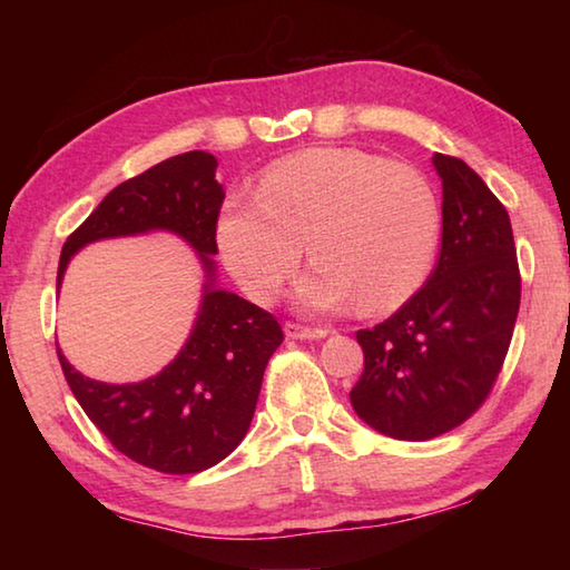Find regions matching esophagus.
I'll list each match as a JSON object with an SVG mask.
<instances>
[{"label": "esophagus", "instance_id": "1", "mask_svg": "<svg viewBox=\"0 0 570 570\" xmlns=\"http://www.w3.org/2000/svg\"><path fill=\"white\" fill-rule=\"evenodd\" d=\"M284 334L286 340H324L330 330H312V326H304V324H294V322H286L284 324Z\"/></svg>", "mask_w": 570, "mask_h": 570}]
</instances>
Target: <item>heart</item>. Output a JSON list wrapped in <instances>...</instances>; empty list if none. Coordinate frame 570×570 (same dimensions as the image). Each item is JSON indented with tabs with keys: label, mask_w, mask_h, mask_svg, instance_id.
Returning a JSON list of instances; mask_svg holds the SVG:
<instances>
[{
	"label": "heart",
	"mask_w": 570,
	"mask_h": 570,
	"mask_svg": "<svg viewBox=\"0 0 570 570\" xmlns=\"http://www.w3.org/2000/svg\"><path fill=\"white\" fill-rule=\"evenodd\" d=\"M304 240L316 264L296 286L298 304L392 312L417 294L435 262V188L412 166L316 148L268 168L254 198H230L216 220L220 262L256 304L278 296L302 264Z\"/></svg>",
	"instance_id": "obj_1"
}]
</instances>
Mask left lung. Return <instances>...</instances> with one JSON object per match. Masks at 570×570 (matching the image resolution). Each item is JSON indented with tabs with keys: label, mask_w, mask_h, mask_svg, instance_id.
Listing matches in <instances>:
<instances>
[{
	"label": "left lung",
	"mask_w": 570,
	"mask_h": 570,
	"mask_svg": "<svg viewBox=\"0 0 570 570\" xmlns=\"http://www.w3.org/2000/svg\"><path fill=\"white\" fill-rule=\"evenodd\" d=\"M442 178L435 272L387 322L356 332L364 372L352 407L382 435L422 442L465 422L503 370L520 306L505 206L465 160L432 156Z\"/></svg>",
	"instance_id": "left-lung-1"
}]
</instances>
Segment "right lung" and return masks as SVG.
<instances>
[{
    "label": "right lung",
    "instance_id": "1",
    "mask_svg": "<svg viewBox=\"0 0 570 570\" xmlns=\"http://www.w3.org/2000/svg\"><path fill=\"white\" fill-rule=\"evenodd\" d=\"M218 160L190 150L112 188L65 240L57 288L82 246L102 238L170 230L204 264L206 284L188 342L176 360L142 382L108 384L85 377L60 356L65 380L85 414L112 448L168 475H190L228 458L248 432L264 370L284 342L282 324L264 308L216 288V220L224 186Z\"/></svg>",
    "mask_w": 570,
    "mask_h": 570
}]
</instances>
